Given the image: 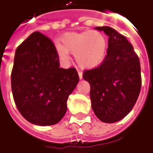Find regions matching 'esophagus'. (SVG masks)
<instances>
[{"instance_id":"34e87169","label":"esophagus","mask_w":153,"mask_h":153,"mask_svg":"<svg viewBox=\"0 0 153 153\" xmlns=\"http://www.w3.org/2000/svg\"><path fill=\"white\" fill-rule=\"evenodd\" d=\"M78 74H79V79H81L82 78H83V73H82V71H80V70H79L78 71Z\"/></svg>"}]
</instances>
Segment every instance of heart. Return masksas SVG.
Wrapping results in <instances>:
<instances>
[{
  "mask_svg": "<svg viewBox=\"0 0 153 153\" xmlns=\"http://www.w3.org/2000/svg\"><path fill=\"white\" fill-rule=\"evenodd\" d=\"M61 44L56 45L59 55L69 59V53L74 54L75 61L83 69L99 66L105 58L108 49L106 36L99 30H85L67 33L61 38Z\"/></svg>",
  "mask_w": 153,
  "mask_h": 153,
  "instance_id": "b5f03b06",
  "label": "heart"
}]
</instances>
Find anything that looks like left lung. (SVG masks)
<instances>
[{"mask_svg":"<svg viewBox=\"0 0 153 153\" xmlns=\"http://www.w3.org/2000/svg\"><path fill=\"white\" fill-rule=\"evenodd\" d=\"M108 36L103 61L84 70V79L90 84V99L95 115L103 123L121 120L132 109L141 91L139 58L124 36L109 26L96 27Z\"/></svg>","mask_w":153,"mask_h":153,"instance_id":"1","label":"left lung"}]
</instances>
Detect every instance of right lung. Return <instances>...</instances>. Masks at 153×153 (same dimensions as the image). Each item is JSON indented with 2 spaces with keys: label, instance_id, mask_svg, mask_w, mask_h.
<instances>
[{
  "label": "right lung",
  "instance_id": "obj_1",
  "mask_svg": "<svg viewBox=\"0 0 153 153\" xmlns=\"http://www.w3.org/2000/svg\"><path fill=\"white\" fill-rule=\"evenodd\" d=\"M79 80L75 68H59L55 45L40 32L32 33L17 47L11 71L13 99L21 115L33 124L60 121Z\"/></svg>",
  "mask_w": 153,
  "mask_h": 153
}]
</instances>
